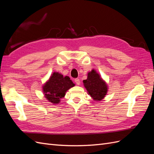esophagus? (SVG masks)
<instances>
[{
  "label": "esophagus",
  "mask_w": 154,
  "mask_h": 154,
  "mask_svg": "<svg viewBox=\"0 0 154 154\" xmlns=\"http://www.w3.org/2000/svg\"><path fill=\"white\" fill-rule=\"evenodd\" d=\"M74 82H75L76 84L77 85H80V79L76 78L75 80H74Z\"/></svg>",
  "instance_id": "1"
}]
</instances>
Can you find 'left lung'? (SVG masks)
Returning <instances> with one entry per match:
<instances>
[{"label":"left lung","mask_w":154,"mask_h":154,"mask_svg":"<svg viewBox=\"0 0 154 154\" xmlns=\"http://www.w3.org/2000/svg\"><path fill=\"white\" fill-rule=\"evenodd\" d=\"M83 82L88 94L94 100L101 101L105 97L108 86L94 69L88 72L87 80H84Z\"/></svg>","instance_id":"left-lung-1"}]
</instances>
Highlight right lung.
<instances>
[{"label":"right lung","mask_w":154,"mask_h":154,"mask_svg":"<svg viewBox=\"0 0 154 154\" xmlns=\"http://www.w3.org/2000/svg\"><path fill=\"white\" fill-rule=\"evenodd\" d=\"M74 85L69 76H63L62 74L54 72L44 84L42 91L45 97L49 102L58 104L66 95V92Z\"/></svg>","instance_id":"1"}]
</instances>
